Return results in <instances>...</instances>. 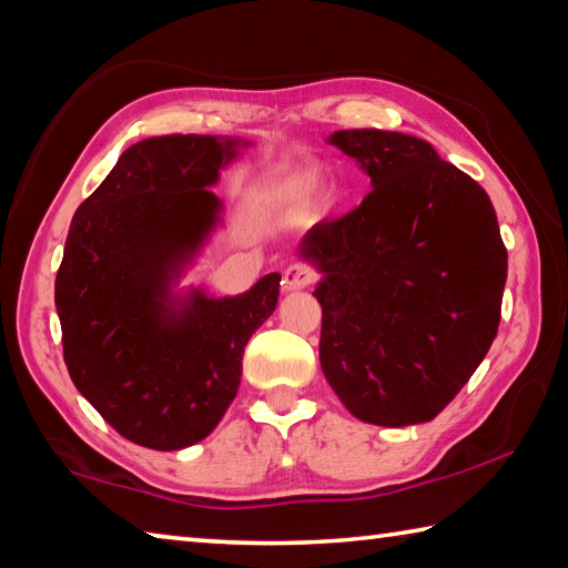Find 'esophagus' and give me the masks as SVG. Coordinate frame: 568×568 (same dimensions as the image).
I'll use <instances>...</instances> for the list:
<instances>
[{
	"instance_id": "1",
	"label": "esophagus",
	"mask_w": 568,
	"mask_h": 568,
	"mask_svg": "<svg viewBox=\"0 0 568 568\" xmlns=\"http://www.w3.org/2000/svg\"><path fill=\"white\" fill-rule=\"evenodd\" d=\"M313 281H315V273L311 271V267L295 263V265H291V267H287V271L283 273V291H285V293L305 291V287L311 285Z\"/></svg>"
}]
</instances>
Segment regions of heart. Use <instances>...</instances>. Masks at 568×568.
<instances>
[{
	"mask_svg": "<svg viewBox=\"0 0 568 568\" xmlns=\"http://www.w3.org/2000/svg\"><path fill=\"white\" fill-rule=\"evenodd\" d=\"M321 190V172L318 170H295L283 180H277L271 190V207L275 215L285 220L303 215Z\"/></svg>",
	"mask_w": 568,
	"mask_h": 568,
	"instance_id": "b5f03b06",
	"label": "heart"
}]
</instances>
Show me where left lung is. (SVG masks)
<instances>
[{"mask_svg": "<svg viewBox=\"0 0 568 568\" xmlns=\"http://www.w3.org/2000/svg\"><path fill=\"white\" fill-rule=\"evenodd\" d=\"M371 178L363 203L303 235L321 273V368L355 418L434 420L486 358L501 321L506 247L486 190L426 140L338 130Z\"/></svg>", "mask_w": 568, "mask_h": 568, "instance_id": "obj_1", "label": "left lung"}]
</instances>
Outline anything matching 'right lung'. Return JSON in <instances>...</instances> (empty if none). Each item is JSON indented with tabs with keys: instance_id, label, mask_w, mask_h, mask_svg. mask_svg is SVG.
<instances>
[{
	"instance_id": "right-lung-1",
	"label": "right lung",
	"mask_w": 568,
	"mask_h": 568,
	"mask_svg": "<svg viewBox=\"0 0 568 568\" xmlns=\"http://www.w3.org/2000/svg\"><path fill=\"white\" fill-rule=\"evenodd\" d=\"M245 148L217 134L140 140L72 217L54 283L67 371L138 446L180 450L213 434L250 335L277 305V273L227 297L180 287L223 225L220 170Z\"/></svg>"
}]
</instances>
